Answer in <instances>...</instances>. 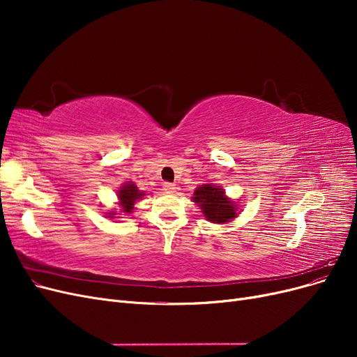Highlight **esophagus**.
<instances>
[{"label":"esophagus","instance_id":"obj_1","mask_svg":"<svg viewBox=\"0 0 357 357\" xmlns=\"http://www.w3.org/2000/svg\"><path fill=\"white\" fill-rule=\"evenodd\" d=\"M164 190L171 193V192H176V185L174 183H164Z\"/></svg>","mask_w":357,"mask_h":357}]
</instances>
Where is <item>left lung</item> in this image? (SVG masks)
<instances>
[{
	"instance_id": "1",
	"label": "left lung",
	"mask_w": 357,
	"mask_h": 357,
	"mask_svg": "<svg viewBox=\"0 0 357 357\" xmlns=\"http://www.w3.org/2000/svg\"><path fill=\"white\" fill-rule=\"evenodd\" d=\"M205 219L213 223H226L236 218V205L225 195L222 186L202 185L195 189L192 197Z\"/></svg>"
}]
</instances>
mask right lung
<instances>
[{
	"instance_id": "obj_1",
	"label": "right lung",
	"mask_w": 357,
	"mask_h": 357,
	"mask_svg": "<svg viewBox=\"0 0 357 357\" xmlns=\"http://www.w3.org/2000/svg\"><path fill=\"white\" fill-rule=\"evenodd\" d=\"M142 197H144L143 192H139L138 188L134 185V183H125V185L119 189L117 192V198H119V205H121L123 213H131L134 208V204L137 199H139ZM116 211L109 213L107 218H114Z\"/></svg>"
}]
</instances>
